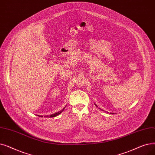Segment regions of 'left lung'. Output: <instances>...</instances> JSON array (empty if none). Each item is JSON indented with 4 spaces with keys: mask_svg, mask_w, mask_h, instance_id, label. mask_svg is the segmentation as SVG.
Instances as JSON below:
<instances>
[{
    "mask_svg": "<svg viewBox=\"0 0 155 155\" xmlns=\"http://www.w3.org/2000/svg\"><path fill=\"white\" fill-rule=\"evenodd\" d=\"M95 105H96V104H95ZM96 106H97V105H96ZM110 114H112V113H110Z\"/></svg>",
    "mask_w": 155,
    "mask_h": 155,
    "instance_id": "1",
    "label": "left lung"
}]
</instances>
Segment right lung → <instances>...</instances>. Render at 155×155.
<instances>
[{
    "label": "right lung",
    "instance_id": "add662e5",
    "mask_svg": "<svg viewBox=\"0 0 155 155\" xmlns=\"http://www.w3.org/2000/svg\"><path fill=\"white\" fill-rule=\"evenodd\" d=\"M64 107L61 110H60V111H59V112H56V113H54V114H51V115H50V116H45V117H56V116H58L60 114H61L63 110H64ZM39 117H43V116H39Z\"/></svg>",
    "mask_w": 155,
    "mask_h": 155
}]
</instances>
